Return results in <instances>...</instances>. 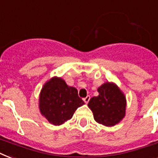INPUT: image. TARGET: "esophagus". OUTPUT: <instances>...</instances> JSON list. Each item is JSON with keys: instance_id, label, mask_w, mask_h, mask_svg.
<instances>
[{"instance_id": "34e87169", "label": "esophagus", "mask_w": 158, "mask_h": 158, "mask_svg": "<svg viewBox=\"0 0 158 158\" xmlns=\"http://www.w3.org/2000/svg\"><path fill=\"white\" fill-rule=\"evenodd\" d=\"M89 100H90V96H89V95H88L86 98H84V102H85V103H88V102H89Z\"/></svg>"}]
</instances>
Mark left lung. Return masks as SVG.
Listing matches in <instances>:
<instances>
[{
    "mask_svg": "<svg viewBox=\"0 0 158 158\" xmlns=\"http://www.w3.org/2000/svg\"><path fill=\"white\" fill-rule=\"evenodd\" d=\"M98 96L93 97L89 107L94 114V120L105 126H114L125 115L126 99L118 86L106 82L98 89Z\"/></svg>",
    "mask_w": 158,
    "mask_h": 158,
    "instance_id": "8db88e82",
    "label": "left lung"
}]
</instances>
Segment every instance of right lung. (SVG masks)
<instances>
[{"label": "right lung", "instance_id": "add662e5", "mask_svg": "<svg viewBox=\"0 0 158 158\" xmlns=\"http://www.w3.org/2000/svg\"><path fill=\"white\" fill-rule=\"evenodd\" d=\"M84 104L78 90L58 77H53L43 85L39 96L41 114L54 125L70 120L77 108Z\"/></svg>", "mask_w": 158, "mask_h": 158}]
</instances>
